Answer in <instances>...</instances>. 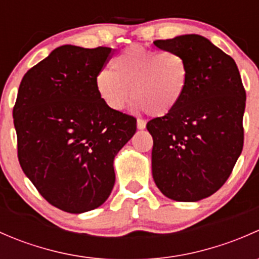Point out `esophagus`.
<instances>
[{"instance_id": "34e87169", "label": "esophagus", "mask_w": 259, "mask_h": 259, "mask_svg": "<svg viewBox=\"0 0 259 259\" xmlns=\"http://www.w3.org/2000/svg\"><path fill=\"white\" fill-rule=\"evenodd\" d=\"M137 125H138V129L143 130V129H145V126H146V121H145V120H143V119H138Z\"/></svg>"}]
</instances>
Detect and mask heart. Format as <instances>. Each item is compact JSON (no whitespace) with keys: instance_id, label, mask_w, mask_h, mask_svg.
Listing matches in <instances>:
<instances>
[{"instance_id":"1","label":"heart","mask_w":259,"mask_h":259,"mask_svg":"<svg viewBox=\"0 0 259 259\" xmlns=\"http://www.w3.org/2000/svg\"><path fill=\"white\" fill-rule=\"evenodd\" d=\"M188 80V62L179 52L130 46L111 60V71L96 75L95 88L111 110H124L133 95L139 109L165 116L178 108Z\"/></svg>"}]
</instances>
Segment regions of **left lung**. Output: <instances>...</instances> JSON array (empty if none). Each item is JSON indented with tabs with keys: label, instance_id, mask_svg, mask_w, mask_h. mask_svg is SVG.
<instances>
[{
	"label": "left lung",
	"instance_id": "8db88e82",
	"mask_svg": "<svg viewBox=\"0 0 259 259\" xmlns=\"http://www.w3.org/2000/svg\"><path fill=\"white\" fill-rule=\"evenodd\" d=\"M185 57L189 80L178 108L148 121L156 187L177 202L214 194L231 176L243 149L245 90L236 62L199 35L154 41Z\"/></svg>",
	"mask_w": 259,
	"mask_h": 259
}]
</instances>
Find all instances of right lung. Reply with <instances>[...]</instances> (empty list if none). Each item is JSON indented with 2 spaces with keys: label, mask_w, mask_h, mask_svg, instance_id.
<instances>
[{
  "label": "right lung",
  "mask_w": 259,
  "mask_h": 259,
  "mask_svg": "<svg viewBox=\"0 0 259 259\" xmlns=\"http://www.w3.org/2000/svg\"><path fill=\"white\" fill-rule=\"evenodd\" d=\"M110 48L64 45L31 67L14 106L23 173L54 207H100L115 183L114 158L137 132V119L114 111L95 88Z\"/></svg>",
  "instance_id": "right-lung-1"
}]
</instances>
